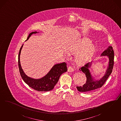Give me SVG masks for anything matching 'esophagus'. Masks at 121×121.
Returning <instances> with one entry per match:
<instances>
[{
    "instance_id": "1",
    "label": "esophagus",
    "mask_w": 121,
    "mask_h": 121,
    "mask_svg": "<svg viewBox=\"0 0 121 121\" xmlns=\"http://www.w3.org/2000/svg\"><path fill=\"white\" fill-rule=\"evenodd\" d=\"M68 71L69 72H72L74 71V69L72 66H69L68 68Z\"/></svg>"
}]
</instances>
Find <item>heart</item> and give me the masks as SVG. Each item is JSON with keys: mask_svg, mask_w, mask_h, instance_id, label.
Instances as JSON below:
<instances>
[{"mask_svg": "<svg viewBox=\"0 0 121 121\" xmlns=\"http://www.w3.org/2000/svg\"><path fill=\"white\" fill-rule=\"evenodd\" d=\"M96 50L95 45L91 43L89 39L82 38L71 44L68 48V51L71 54H75V60L78 63L87 62ZM66 56L69 54L66 53Z\"/></svg>", "mask_w": 121, "mask_h": 121, "instance_id": "obj_1", "label": "heart"}]
</instances>
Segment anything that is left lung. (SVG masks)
<instances>
[{"instance_id": "left-lung-1", "label": "left lung", "mask_w": 121, "mask_h": 121, "mask_svg": "<svg viewBox=\"0 0 121 121\" xmlns=\"http://www.w3.org/2000/svg\"><path fill=\"white\" fill-rule=\"evenodd\" d=\"M106 56L109 59L108 66L104 75L100 79H96L92 75L90 69L91 68L92 62L86 63L84 66L81 67L79 69L80 70L85 74L86 77V83L83 86H76L78 91L82 92L91 91L101 87L105 83L112 73L114 66V52L113 48L111 46H109L101 55V56Z\"/></svg>"}]
</instances>
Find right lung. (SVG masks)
Returning a JSON list of instances; mask_svg holds the SVG:
<instances>
[{
    "label": "right lung",
    "instance_id": "obj_1",
    "mask_svg": "<svg viewBox=\"0 0 121 121\" xmlns=\"http://www.w3.org/2000/svg\"><path fill=\"white\" fill-rule=\"evenodd\" d=\"M39 32L34 31L30 33L26 40L33 34ZM22 45L20 48L18 56V64L19 72L22 79L30 87L39 91H48L53 90L57 84L59 78L62 73L67 71L66 62L56 64L51 68V70L46 75L40 78L35 79L27 76L22 69L20 62V55L23 47Z\"/></svg>",
    "mask_w": 121,
    "mask_h": 121
}]
</instances>
